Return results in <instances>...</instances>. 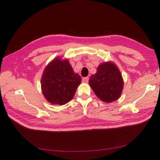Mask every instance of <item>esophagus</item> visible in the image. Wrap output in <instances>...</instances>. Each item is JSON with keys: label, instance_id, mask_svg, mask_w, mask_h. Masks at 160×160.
<instances>
[{"label": "esophagus", "instance_id": "obj_1", "mask_svg": "<svg viewBox=\"0 0 160 160\" xmlns=\"http://www.w3.org/2000/svg\"><path fill=\"white\" fill-rule=\"evenodd\" d=\"M82 81H83V83H88V82L89 81V77H83V79H82Z\"/></svg>", "mask_w": 160, "mask_h": 160}]
</instances>
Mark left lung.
<instances>
[{
  "mask_svg": "<svg viewBox=\"0 0 160 160\" xmlns=\"http://www.w3.org/2000/svg\"><path fill=\"white\" fill-rule=\"evenodd\" d=\"M89 84L95 95L106 103L119 99L123 88L121 72L113 62H104L90 77Z\"/></svg>",
  "mask_w": 160,
  "mask_h": 160,
  "instance_id": "1",
  "label": "left lung"
}]
</instances>
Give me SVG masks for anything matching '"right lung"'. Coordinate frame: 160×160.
<instances>
[{
	"instance_id": "1",
	"label": "right lung",
	"mask_w": 160,
	"mask_h": 160,
	"mask_svg": "<svg viewBox=\"0 0 160 160\" xmlns=\"http://www.w3.org/2000/svg\"><path fill=\"white\" fill-rule=\"evenodd\" d=\"M81 82V76L73 72L68 60L56 58L43 72L41 89L49 102L62 105L72 99Z\"/></svg>"
}]
</instances>
